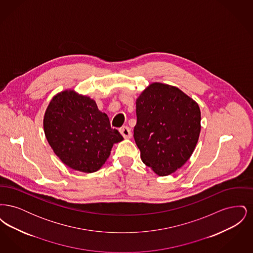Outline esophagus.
Listing matches in <instances>:
<instances>
[{
  "mask_svg": "<svg viewBox=\"0 0 253 253\" xmlns=\"http://www.w3.org/2000/svg\"><path fill=\"white\" fill-rule=\"evenodd\" d=\"M120 132L123 135V137L126 138V139H129V138L132 137V132H131V130H130V128L128 126L121 127V129H120Z\"/></svg>",
  "mask_w": 253,
  "mask_h": 253,
  "instance_id": "1",
  "label": "esophagus"
}]
</instances>
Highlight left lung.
Listing matches in <instances>:
<instances>
[{
  "instance_id": "left-lung-1",
  "label": "left lung",
  "mask_w": 253,
  "mask_h": 253,
  "mask_svg": "<svg viewBox=\"0 0 253 253\" xmlns=\"http://www.w3.org/2000/svg\"><path fill=\"white\" fill-rule=\"evenodd\" d=\"M133 137L145 165L166 176L193 155L201 131L198 103L179 88L149 85L136 98Z\"/></svg>"
}]
</instances>
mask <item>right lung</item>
<instances>
[{"instance_id": "right-lung-1", "label": "right lung", "mask_w": 253, "mask_h": 253, "mask_svg": "<svg viewBox=\"0 0 253 253\" xmlns=\"http://www.w3.org/2000/svg\"><path fill=\"white\" fill-rule=\"evenodd\" d=\"M45 137L56 156L67 167L95 172L108 159L114 144L123 140L112 129L109 118L90 96L74 89L53 96L43 117Z\"/></svg>"}]
</instances>
